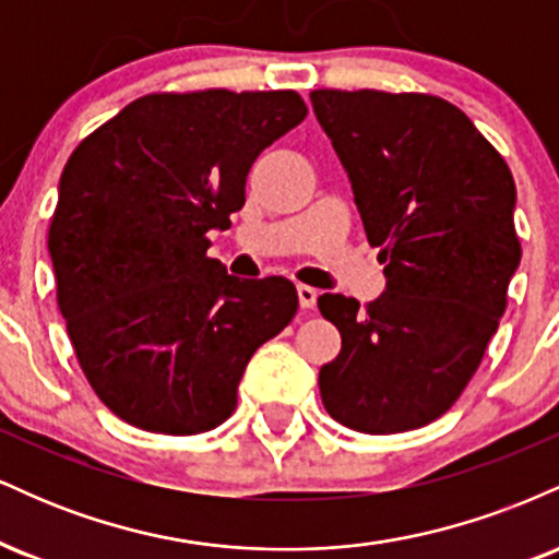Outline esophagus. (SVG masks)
<instances>
[{"label": "esophagus", "instance_id": "obj_1", "mask_svg": "<svg viewBox=\"0 0 559 559\" xmlns=\"http://www.w3.org/2000/svg\"><path fill=\"white\" fill-rule=\"evenodd\" d=\"M297 294H299L301 310H312V307H316V301H318V288L301 284V286H297Z\"/></svg>", "mask_w": 559, "mask_h": 559}]
</instances>
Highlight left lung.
Returning <instances> with one entry per match:
<instances>
[{
    "label": "left lung",
    "instance_id": "1",
    "mask_svg": "<svg viewBox=\"0 0 559 559\" xmlns=\"http://www.w3.org/2000/svg\"><path fill=\"white\" fill-rule=\"evenodd\" d=\"M312 110L349 176L386 292L323 294L342 333L318 383L333 420L400 433L441 418L478 370L521 265L515 181L471 118L431 94L318 88Z\"/></svg>",
    "mask_w": 559,
    "mask_h": 559
}]
</instances>
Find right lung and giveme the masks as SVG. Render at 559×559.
Instances as JSON below:
<instances>
[{
	"mask_svg": "<svg viewBox=\"0 0 559 559\" xmlns=\"http://www.w3.org/2000/svg\"><path fill=\"white\" fill-rule=\"evenodd\" d=\"M305 115L297 92L146 94L70 155L49 226L57 305L120 420L221 426L247 362L292 323V281L228 275L207 234L230 226L252 163Z\"/></svg>",
	"mask_w": 559,
	"mask_h": 559,
	"instance_id": "obj_1",
	"label": "right lung"
}]
</instances>
